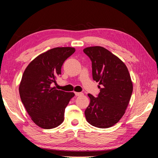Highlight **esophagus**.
Listing matches in <instances>:
<instances>
[{"label":"esophagus","instance_id":"1","mask_svg":"<svg viewBox=\"0 0 158 158\" xmlns=\"http://www.w3.org/2000/svg\"><path fill=\"white\" fill-rule=\"evenodd\" d=\"M75 94L76 96H81V95H83L82 92H75Z\"/></svg>","mask_w":158,"mask_h":158}]
</instances>
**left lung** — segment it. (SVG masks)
Returning <instances> with one entry per match:
<instances>
[{
  "label": "left lung",
  "mask_w": 158,
  "mask_h": 158,
  "mask_svg": "<svg viewBox=\"0 0 158 158\" xmlns=\"http://www.w3.org/2000/svg\"><path fill=\"white\" fill-rule=\"evenodd\" d=\"M92 61V78L99 82L97 97L90 94L85 110L87 121L98 128H108L124 115L130 100L133 85L127 68L116 55L102 46L83 49Z\"/></svg>",
  "instance_id": "1"
}]
</instances>
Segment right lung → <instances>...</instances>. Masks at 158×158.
I'll list each match as a JSON object with an SVG mask.
<instances>
[{"mask_svg":"<svg viewBox=\"0 0 158 158\" xmlns=\"http://www.w3.org/2000/svg\"><path fill=\"white\" fill-rule=\"evenodd\" d=\"M75 51L72 47L50 49L34 59L23 73L19 86L22 103L34 123L43 129L63 123L65 108L75 96L52 88L65 60Z\"/></svg>","mask_w":158,"mask_h":158,"instance_id":"1","label":"right lung"}]
</instances>
